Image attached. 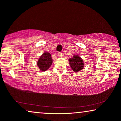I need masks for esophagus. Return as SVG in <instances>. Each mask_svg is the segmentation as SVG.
<instances>
[{
  "instance_id": "esophagus-1",
  "label": "esophagus",
  "mask_w": 121,
  "mask_h": 121,
  "mask_svg": "<svg viewBox=\"0 0 121 121\" xmlns=\"http://www.w3.org/2000/svg\"><path fill=\"white\" fill-rule=\"evenodd\" d=\"M57 56H58L59 57H61L62 56V53L61 52H58L57 53Z\"/></svg>"
}]
</instances>
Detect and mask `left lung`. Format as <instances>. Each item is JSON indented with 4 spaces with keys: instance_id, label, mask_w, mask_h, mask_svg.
Wrapping results in <instances>:
<instances>
[{
    "instance_id": "8db88e82",
    "label": "left lung",
    "mask_w": 121,
    "mask_h": 121,
    "mask_svg": "<svg viewBox=\"0 0 121 121\" xmlns=\"http://www.w3.org/2000/svg\"><path fill=\"white\" fill-rule=\"evenodd\" d=\"M68 60L70 68L75 73H78L79 72L84 68L83 60L78 54L74 55L72 58H69Z\"/></svg>"
}]
</instances>
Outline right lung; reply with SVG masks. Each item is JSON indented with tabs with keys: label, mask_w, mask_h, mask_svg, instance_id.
Returning a JSON list of instances; mask_svg holds the SVG:
<instances>
[{
	"label": "right lung",
	"mask_w": 121,
	"mask_h": 121,
	"mask_svg": "<svg viewBox=\"0 0 121 121\" xmlns=\"http://www.w3.org/2000/svg\"><path fill=\"white\" fill-rule=\"evenodd\" d=\"M53 63L51 54L49 52H43L38 59L37 65L41 71L44 72L48 70Z\"/></svg>",
	"instance_id": "add662e5"
}]
</instances>
